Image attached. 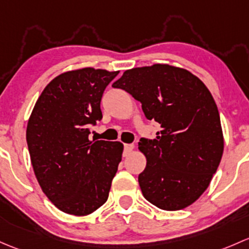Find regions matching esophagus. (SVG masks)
Wrapping results in <instances>:
<instances>
[{
  "instance_id": "34e87169",
  "label": "esophagus",
  "mask_w": 249,
  "mask_h": 249,
  "mask_svg": "<svg viewBox=\"0 0 249 249\" xmlns=\"http://www.w3.org/2000/svg\"><path fill=\"white\" fill-rule=\"evenodd\" d=\"M133 151H134V145H133V143H127V145H124V157H128V156H129Z\"/></svg>"
}]
</instances>
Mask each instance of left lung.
<instances>
[{
    "mask_svg": "<svg viewBox=\"0 0 249 249\" xmlns=\"http://www.w3.org/2000/svg\"><path fill=\"white\" fill-rule=\"evenodd\" d=\"M112 87L132 94L146 119L160 124L156 139L139 142L142 196L165 211L186 209L206 191L224 150L211 92L191 71L165 63L128 69Z\"/></svg>",
    "mask_w": 249,
    "mask_h": 249,
    "instance_id": "left-lung-1",
    "label": "left lung"
}]
</instances>
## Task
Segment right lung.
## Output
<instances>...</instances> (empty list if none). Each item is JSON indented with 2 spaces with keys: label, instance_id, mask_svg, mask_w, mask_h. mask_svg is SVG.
I'll return each instance as SVG.
<instances>
[{
  "label": "right lung",
  "instance_id": "1",
  "mask_svg": "<svg viewBox=\"0 0 249 249\" xmlns=\"http://www.w3.org/2000/svg\"><path fill=\"white\" fill-rule=\"evenodd\" d=\"M119 74L86 67L56 76L38 97L26 140L40 188L58 210L87 216L107 201L124 143L89 139L101 99Z\"/></svg>",
  "mask_w": 249,
  "mask_h": 249
}]
</instances>
